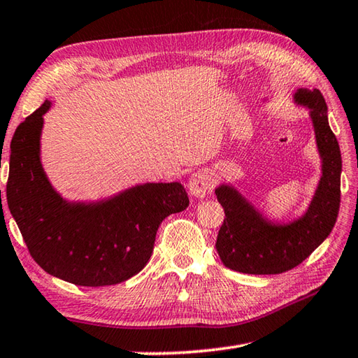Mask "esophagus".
<instances>
[{
  "label": "esophagus",
  "mask_w": 358,
  "mask_h": 358,
  "mask_svg": "<svg viewBox=\"0 0 358 358\" xmlns=\"http://www.w3.org/2000/svg\"><path fill=\"white\" fill-rule=\"evenodd\" d=\"M214 187V180L211 177V173L201 169V171L192 173L189 178V183H187V189H189V194L194 197L201 199L205 197L208 192H211Z\"/></svg>",
  "instance_id": "1"
}]
</instances>
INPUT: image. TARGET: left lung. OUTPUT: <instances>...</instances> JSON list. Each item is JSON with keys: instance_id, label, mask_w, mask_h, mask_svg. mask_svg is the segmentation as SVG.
<instances>
[{"instance_id": "1", "label": "left lung", "mask_w": 358, "mask_h": 358, "mask_svg": "<svg viewBox=\"0 0 358 358\" xmlns=\"http://www.w3.org/2000/svg\"><path fill=\"white\" fill-rule=\"evenodd\" d=\"M296 101L311 111L322 177L313 201L302 219L289 225L266 222L230 186L216 189L225 211L216 249L229 269L244 274H282L301 264L326 239L338 217L341 200V152L329 127L327 105L317 89H299Z\"/></svg>"}]
</instances>
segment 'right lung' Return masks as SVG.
Masks as SVG:
<instances>
[{
  "label": "right lung",
  "instance_id": "obj_1",
  "mask_svg": "<svg viewBox=\"0 0 358 358\" xmlns=\"http://www.w3.org/2000/svg\"><path fill=\"white\" fill-rule=\"evenodd\" d=\"M50 101L17 127L6 196L31 257L61 280L106 287L147 264L162 220L189 205L180 183H148L96 205L67 203L50 186L38 158L42 115Z\"/></svg>",
  "mask_w": 358,
  "mask_h": 358
}]
</instances>
